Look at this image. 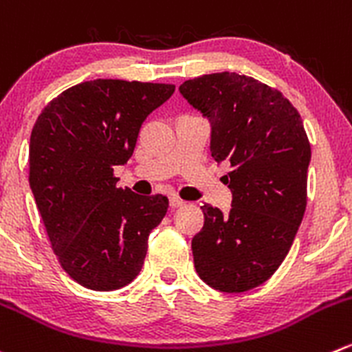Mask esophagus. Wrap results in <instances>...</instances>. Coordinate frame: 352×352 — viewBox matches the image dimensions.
<instances>
[{"mask_svg":"<svg viewBox=\"0 0 352 352\" xmlns=\"http://www.w3.org/2000/svg\"><path fill=\"white\" fill-rule=\"evenodd\" d=\"M184 204H186V201H182L180 197H177V196L170 197V208H180V206H184Z\"/></svg>","mask_w":352,"mask_h":352,"instance_id":"34e87169","label":"esophagus"}]
</instances>
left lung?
<instances>
[{"label":"left lung","mask_w":352,"mask_h":352,"mask_svg":"<svg viewBox=\"0 0 352 352\" xmlns=\"http://www.w3.org/2000/svg\"><path fill=\"white\" fill-rule=\"evenodd\" d=\"M179 91L210 122L214 162L230 165L232 208L201 206L194 267L217 291H249L280 267L305 217L311 148L301 115L280 91L235 72L186 80Z\"/></svg>","instance_id":"left-lung-1"}]
</instances>
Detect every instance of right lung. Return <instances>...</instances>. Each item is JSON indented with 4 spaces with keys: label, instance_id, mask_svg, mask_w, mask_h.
<instances>
[{
    "label": "right lung",
    "instance_id": "right-lung-1",
    "mask_svg": "<svg viewBox=\"0 0 352 352\" xmlns=\"http://www.w3.org/2000/svg\"><path fill=\"white\" fill-rule=\"evenodd\" d=\"M173 84L117 78L82 82L54 98L30 134V189L63 270L93 291L131 284L149 232L168 199L117 187L115 166L134 153L142 122Z\"/></svg>",
    "mask_w": 352,
    "mask_h": 352
}]
</instances>
